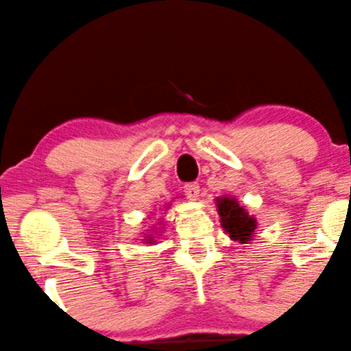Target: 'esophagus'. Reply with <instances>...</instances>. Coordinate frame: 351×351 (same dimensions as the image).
<instances>
[{
    "label": "esophagus",
    "instance_id": "obj_1",
    "mask_svg": "<svg viewBox=\"0 0 351 351\" xmlns=\"http://www.w3.org/2000/svg\"><path fill=\"white\" fill-rule=\"evenodd\" d=\"M185 193L191 198V200H197V198L200 197V185H198V183H186Z\"/></svg>",
    "mask_w": 351,
    "mask_h": 351
}]
</instances>
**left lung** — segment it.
Instances as JSON below:
<instances>
[{
	"label": "left lung",
	"mask_w": 351,
	"mask_h": 351,
	"mask_svg": "<svg viewBox=\"0 0 351 351\" xmlns=\"http://www.w3.org/2000/svg\"><path fill=\"white\" fill-rule=\"evenodd\" d=\"M217 212L220 215V223L225 234L232 241L247 243L252 241L257 230V220L254 215H249L243 206L234 197L217 198Z\"/></svg>",
	"instance_id": "8db88e82"
}]
</instances>
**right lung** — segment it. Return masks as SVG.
Listing matches in <instances>:
<instances>
[{"instance_id":"right-lung-1","label":"right lung","mask_w":351,"mask_h":351,"mask_svg":"<svg viewBox=\"0 0 351 351\" xmlns=\"http://www.w3.org/2000/svg\"><path fill=\"white\" fill-rule=\"evenodd\" d=\"M145 234H146V237L143 239V241H145L146 243H154V242H156V239H154V235H156V228H154V232L147 230V232H145Z\"/></svg>"}]
</instances>
